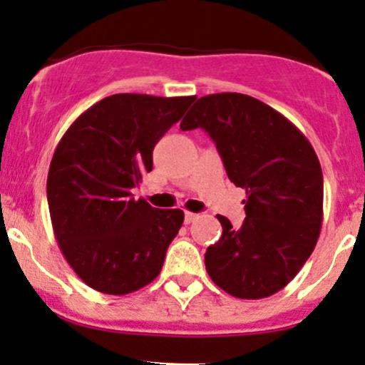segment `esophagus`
<instances>
[{"label":"esophagus","instance_id":"obj_1","mask_svg":"<svg viewBox=\"0 0 365 365\" xmlns=\"http://www.w3.org/2000/svg\"><path fill=\"white\" fill-rule=\"evenodd\" d=\"M199 218L197 213H192V212H185V224H192Z\"/></svg>","mask_w":365,"mask_h":365}]
</instances>
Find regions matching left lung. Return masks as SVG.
<instances>
[{
    "label": "left lung",
    "instance_id": "obj_1",
    "mask_svg": "<svg viewBox=\"0 0 365 365\" xmlns=\"http://www.w3.org/2000/svg\"><path fill=\"white\" fill-rule=\"evenodd\" d=\"M212 136L229 180L247 190L243 225L217 215L222 237L206 250L210 278L240 299L282 290L314 250L324 178L312 143L266 103L237 92L202 96L180 124Z\"/></svg>",
    "mask_w": 365,
    "mask_h": 365
}]
</instances>
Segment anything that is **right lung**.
I'll use <instances>...</instances> for the list:
<instances>
[{
    "label": "right lung",
    "mask_w": 365,
    "mask_h": 365,
    "mask_svg": "<svg viewBox=\"0 0 365 365\" xmlns=\"http://www.w3.org/2000/svg\"><path fill=\"white\" fill-rule=\"evenodd\" d=\"M194 99L108 96L61 138L47 178L48 212L64 259L91 289L131 294L163 269L183 212L152 208L133 189L152 171L157 141Z\"/></svg>",
    "instance_id": "obj_1"
}]
</instances>
